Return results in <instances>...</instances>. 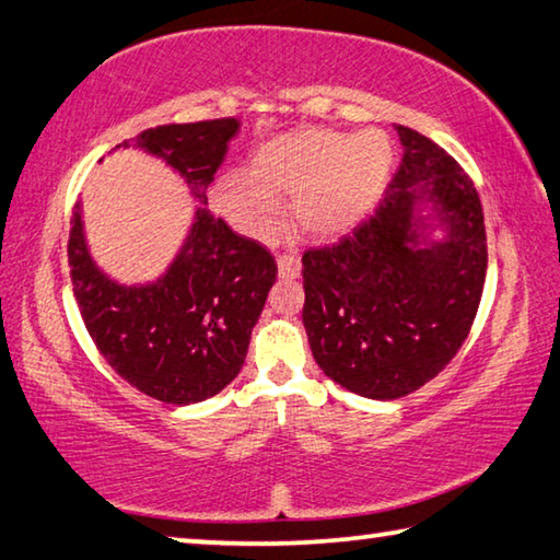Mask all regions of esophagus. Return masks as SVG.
I'll return each mask as SVG.
<instances>
[{
  "label": "esophagus",
  "mask_w": 560,
  "mask_h": 560,
  "mask_svg": "<svg viewBox=\"0 0 560 560\" xmlns=\"http://www.w3.org/2000/svg\"><path fill=\"white\" fill-rule=\"evenodd\" d=\"M277 267H279V277L281 279H296L301 273V259L296 254H281L277 259Z\"/></svg>",
  "instance_id": "34e87169"
}]
</instances>
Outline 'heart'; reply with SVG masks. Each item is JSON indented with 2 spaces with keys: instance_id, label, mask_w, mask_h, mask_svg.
Here are the masks:
<instances>
[{
  "instance_id": "obj_1",
  "label": "heart",
  "mask_w": 560,
  "mask_h": 560,
  "mask_svg": "<svg viewBox=\"0 0 560 560\" xmlns=\"http://www.w3.org/2000/svg\"><path fill=\"white\" fill-rule=\"evenodd\" d=\"M393 160V140L383 130L291 132L252 158L249 175L224 177L217 200L242 230L264 236L279 222V197H296L301 230L336 236L371 212Z\"/></svg>"
}]
</instances>
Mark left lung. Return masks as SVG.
I'll use <instances>...</instances> for the list:
<instances>
[{
	"mask_svg": "<svg viewBox=\"0 0 560 560\" xmlns=\"http://www.w3.org/2000/svg\"><path fill=\"white\" fill-rule=\"evenodd\" d=\"M402 163L377 210L338 244L303 252L311 353L346 390L395 400L457 355L487 277L485 212L457 160L395 126ZM422 203L432 215H420ZM442 229V241L429 232Z\"/></svg>",
	"mask_w": 560,
	"mask_h": 560,
	"instance_id": "left-lung-1",
	"label": "left lung"
}]
</instances>
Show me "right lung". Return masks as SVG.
<instances>
[{
	"label": "right lung",
	"instance_id": "right-lung-1",
	"mask_svg": "<svg viewBox=\"0 0 560 560\" xmlns=\"http://www.w3.org/2000/svg\"><path fill=\"white\" fill-rule=\"evenodd\" d=\"M236 130V118L175 122L143 130L132 145L163 158L200 200L183 249L158 281L126 287L106 277L89 254L81 205L71 217L69 267L89 336L122 381L160 402H202L240 375L277 281L267 246L205 207ZM118 148H130L128 140Z\"/></svg>",
	"mask_w": 560,
	"mask_h": 560
}]
</instances>
